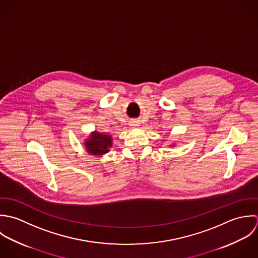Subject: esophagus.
I'll return each instance as SVG.
<instances>
[{
  "instance_id": "obj_1",
  "label": "esophagus",
  "mask_w": 258,
  "mask_h": 258,
  "mask_svg": "<svg viewBox=\"0 0 258 258\" xmlns=\"http://www.w3.org/2000/svg\"><path fill=\"white\" fill-rule=\"evenodd\" d=\"M131 125H132V126H134V127H137V126H139V125H140V123H139V121H138V120H133V121L131 122Z\"/></svg>"
}]
</instances>
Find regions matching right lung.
<instances>
[{
  "label": "right lung",
  "mask_w": 258,
  "mask_h": 258,
  "mask_svg": "<svg viewBox=\"0 0 258 258\" xmlns=\"http://www.w3.org/2000/svg\"><path fill=\"white\" fill-rule=\"evenodd\" d=\"M111 146V139L109 135H102L98 132L91 135V139L86 143L87 150L90 154L101 155L108 152Z\"/></svg>",
  "instance_id": "right-lung-1"
}]
</instances>
